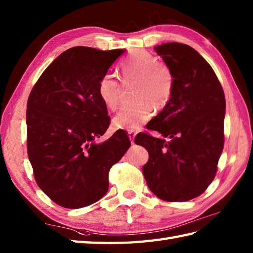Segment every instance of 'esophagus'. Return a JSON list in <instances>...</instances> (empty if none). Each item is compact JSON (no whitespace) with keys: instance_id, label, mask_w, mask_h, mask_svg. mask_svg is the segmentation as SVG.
<instances>
[{"instance_id":"1","label":"esophagus","mask_w":253,"mask_h":253,"mask_svg":"<svg viewBox=\"0 0 253 253\" xmlns=\"http://www.w3.org/2000/svg\"><path fill=\"white\" fill-rule=\"evenodd\" d=\"M128 136H129V139L131 143H133V141H135V137H136V132L135 131H129L128 132Z\"/></svg>"}]
</instances>
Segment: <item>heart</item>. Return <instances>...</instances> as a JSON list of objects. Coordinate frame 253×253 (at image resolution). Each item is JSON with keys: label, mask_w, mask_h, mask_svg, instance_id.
<instances>
[{"label": "heart", "mask_w": 253, "mask_h": 253, "mask_svg": "<svg viewBox=\"0 0 253 253\" xmlns=\"http://www.w3.org/2000/svg\"><path fill=\"white\" fill-rule=\"evenodd\" d=\"M125 82L138 80L135 91L137 103L126 105L113 118L116 129L136 131L153 116L154 107L162 110L169 104L175 88V76L168 64L159 62L152 53L137 50L121 65ZM121 84L106 74L99 83L98 93L107 110L115 111L120 105Z\"/></svg>", "instance_id": "1"}]
</instances>
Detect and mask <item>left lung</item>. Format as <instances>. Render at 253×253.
<instances>
[{"label": "left lung", "mask_w": 253, "mask_h": 253, "mask_svg": "<svg viewBox=\"0 0 253 253\" xmlns=\"http://www.w3.org/2000/svg\"><path fill=\"white\" fill-rule=\"evenodd\" d=\"M154 50L173 71L175 88L148 124L164 138L140 132L135 142L149 152L142 171L150 190L164 201H188L202 195L216 175L226 102L213 68L195 49L169 42Z\"/></svg>", "instance_id": "8db88e82"}]
</instances>
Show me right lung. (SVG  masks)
<instances>
[{
    "instance_id": "add662e5",
    "label": "right lung",
    "mask_w": 253,
    "mask_h": 253,
    "mask_svg": "<svg viewBox=\"0 0 253 253\" xmlns=\"http://www.w3.org/2000/svg\"><path fill=\"white\" fill-rule=\"evenodd\" d=\"M124 50L75 46L53 61L27 102V152L38 186L58 206L88 207L109 189V171L130 147L124 130L95 143L110 126L98 87Z\"/></svg>"
}]
</instances>
